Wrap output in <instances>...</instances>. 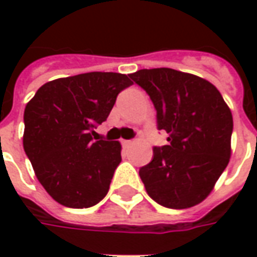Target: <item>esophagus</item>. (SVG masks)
<instances>
[{"mask_svg": "<svg viewBox=\"0 0 257 257\" xmlns=\"http://www.w3.org/2000/svg\"><path fill=\"white\" fill-rule=\"evenodd\" d=\"M121 143H122V146H125V147H126V146H129L131 143H132V140H122Z\"/></svg>", "mask_w": 257, "mask_h": 257, "instance_id": "34e87169", "label": "esophagus"}]
</instances>
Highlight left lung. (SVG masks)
<instances>
[{"mask_svg":"<svg viewBox=\"0 0 257 257\" xmlns=\"http://www.w3.org/2000/svg\"><path fill=\"white\" fill-rule=\"evenodd\" d=\"M146 90L157 110V128L167 146L153 149L140 168L146 191L165 208L184 209L202 202L231 156L232 115L209 81L173 68L129 74Z\"/></svg>","mask_w":257,"mask_h":257,"instance_id":"left-lung-1","label":"left lung"}]
</instances>
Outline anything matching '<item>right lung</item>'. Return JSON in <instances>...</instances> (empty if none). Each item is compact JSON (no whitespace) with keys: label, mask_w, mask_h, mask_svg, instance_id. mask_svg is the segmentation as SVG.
I'll return each instance as SVG.
<instances>
[{"label":"right lung","mask_w":257,"mask_h":257,"mask_svg":"<svg viewBox=\"0 0 257 257\" xmlns=\"http://www.w3.org/2000/svg\"><path fill=\"white\" fill-rule=\"evenodd\" d=\"M134 84L119 73H85L44 84L25 108L23 147L56 202L89 208L106 197L121 162L115 140H93L118 93Z\"/></svg>","instance_id":"obj_1"}]
</instances>
